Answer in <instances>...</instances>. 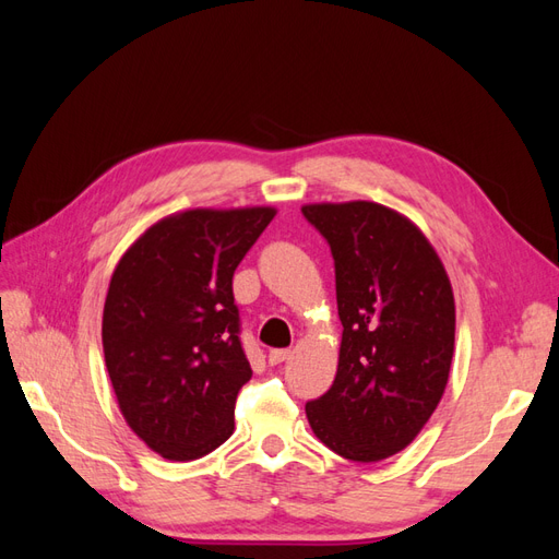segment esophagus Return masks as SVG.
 Masks as SVG:
<instances>
[{
	"instance_id": "1",
	"label": "esophagus",
	"mask_w": 559,
	"mask_h": 559,
	"mask_svg": "<svg viewBox=\"0 0 559 559\" xmlns=\"http://www.w3.org/2000/svg\"><path fill=\"white\" fill-rule=\"evenodd\" d=\"M289 357H292V349H273V352L267 354V361L273 364V366H277V364H284Z\"/></svg>"
}]
</instances>
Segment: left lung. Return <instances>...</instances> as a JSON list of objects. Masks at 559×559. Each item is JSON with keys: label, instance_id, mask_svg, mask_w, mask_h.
<instances>
[{"label": "left lung", "instance_id": "left-lung-1", "mask_svg": "<svg viewBox=\"0 0 559 559\" xmlns=\"http://www.w3.org/2000/svg\"><path fill=\"white\" fill-rule=\"evenodd\" d=\"M335 261L343 321L337 373L306 405L314 436L349 462L408 448L445 392L454 296L436 249L408 216L378 202L302 205Z\"/></svg>", "mask_w": 559, "mask_h": 559}]
</instances>
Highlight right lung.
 <instances>
[{"label":"right lung","mask_w":559,"mask_h":559,"mask_svg":"<svg viewBox=\"0 0 559 559\" xmlns=\"http://www.w3.org/2000/svg\"><path fill=\"white\" fill-rule=\"evenodd\" d=\"M275 207L186 210L118 261L103 314L107 373L128 427L170 462L226 443L251 378L233 273Z\"/></svg>","instance_id":"obj_1"}]
</instances>
